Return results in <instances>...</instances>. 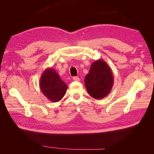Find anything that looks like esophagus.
Here are the masks:
<instances>
[{
  "label": "esophagus",
  "instance_id": "obj_1",
  "mask_svg": "<svg viewBox=\"0 0 154 154\" xmlns=\"http://www.w3.org/2000/svg\"><path fill=\"white\" fill-rule=\"evenodd\" d=\"M72 79H73L74 81H79V80H80V78L77 77V76H74Z\"/></svg>",
  "mask_w": 154,
  "mask_h": 154
}]
</instances>
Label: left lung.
<instances>
[{
  "label": "left lung",
  "instance_id": "obj_1",
  "mask_svg": "<svg viewBox=\"0 0 154 154\" xmlns=\"http://www.w3.org/2000/svg\"><path fill=\"white\" fill-rule=\"evenodd\" d=\"M114 84L111 69L103 60H97L91 64L85 78V85L89 95L100 100L109 94Z\"/></svg>",
  "mask_w": 154,
  "mask_h": 154
}]
</instances>
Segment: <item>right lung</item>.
<instances>
[{"instance_id":"right-lung-1","label":"right lung","mask_w":154,"mask_h":154,"mask_svg":"<svg viewBox=\"0 0 154 154\" xmlns=\"http://www.w3.org/2000/svg\"><path fill=\"white\" fill-rule=\"evenodd\" d=\"M39 85L44 95L53 102L61 100L68 87L52 67L46 69L42 74Z\"/></svg>"}]
</instances>
